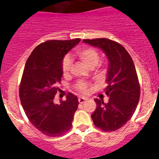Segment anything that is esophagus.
Returning <instances> with one entry per match:
<instances>
[{
	"instance_id": "obj_1",
	"label": "esophagus",
	"mask_w": 159,
	"mask_h": 159,
	"mask_svg": "<svg viewBox=\"0 0 159 159\" xmlns=\"http://www.w3.org/2000/svg\"><path fill=\"white\" fill-rule=\"evenodd\" d=\"M86 100H87V99L86 98H84V97H80V98L78 99V101L80 103H84V102H85Z\"/></svg>"
}]
</instances>
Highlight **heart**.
Instances as JSON below:
<instances>
[{
	"label": "heart",
	"mask_w": 159,
	"mask_h": 159,
	"mask_svg": "<svg viewBox=\"0 0 159 159\" xmlns=\"http://www.w3.org/2000/svg\"><path fill=\"white\" fill-rule=\"evenodd\" d=\"M77 58L80 60L84 65L90 69H92L99 64L100 57L96 49L91 47L82 48L78 49L75 52ZM71 67V60L68 57H64L62 62V71L64 75L69 74ZM76 89L81 93L86 94L89 92L88 84L83 81H80L76 85Z\"/></svg>",
	"instance_id": "b5f03b06"
}]
</instances>
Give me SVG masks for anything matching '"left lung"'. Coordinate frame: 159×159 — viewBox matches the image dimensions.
<instances>
[{"label": "left lung", "mask_w": 159, "mask_h": 159, "mask_svg": "<svg viewBox=\"0 0 159 159\" xmlns=\"http://www.w3.org/2000/svg\"><path fill=\"white\" fill-rule=\"evenodd\" d=\"M84 43L102 50L108 59L107 87L109 102L95 99L97 107L92 119L95 127L104 131L121 128L134 113L140 97V86L132 58L119 43L107 38L84 40Z\"/></svg>", "instance_id": "8db88e82"}]
</instances>
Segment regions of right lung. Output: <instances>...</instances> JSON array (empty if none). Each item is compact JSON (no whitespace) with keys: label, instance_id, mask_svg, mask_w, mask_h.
<instances>
[{"label":"right lung","instance_id":"1","mask_svg":"<svg viewBox=\"0 0 159 159\" xmlns=\"http://www.w3.org/2000/svg\"><path fill=\"white\" fill-rule=\"evenodd\" d=\"M80 39L48 40L36 47L25 64L20 85V99L28 119L37 130L50 137L70 130L78 99L71 93L60 104L54 102L63 75L62 62Z\"/></svg>","mask_w":159,"mask_h":159}]
</instances>
